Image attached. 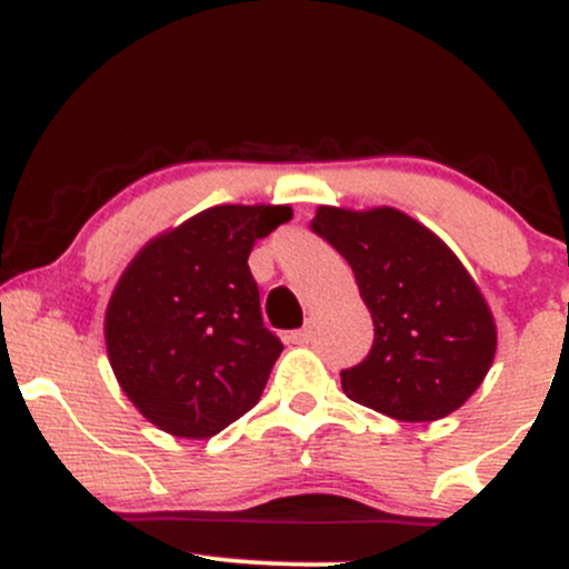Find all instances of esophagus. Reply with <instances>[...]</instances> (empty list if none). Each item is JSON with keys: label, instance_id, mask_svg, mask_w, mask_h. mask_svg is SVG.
Wrapping results in <instances>:
<instances>
[{"label": "esophagus", "instance_id": "34e87169", "mask_svg": "<svg viewBox=\"0 0 569 569\" xmlns=\"http://www.w3.org/2000/svg\"><path fill=\"white\" fill-rule=\"evenodd\" d=\"M289 339H291L293 345H310L312 342V329H310V326H305V329L291 331Z\"/></svg>", "mask_w": 569, "mask_h": 569}]
</instances>
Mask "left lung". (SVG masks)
Listing matches in <instances>:
<instances>
[{"instance_id":"8db88e82","label":"left lung","mask_w":569,"mask_h":569,"mask_svg":"<svg viewBox=\"0 0 569 569\" xmlns=\"http://www.w3.org/2000/svg\"><path fill=\"white\" fill-rule=\"evenodd\" d=\"M310 230L348 259L375 321L369 356L342 371L345 393L403 422H433L460 409L498 348L492 312L460 259L388 206H321Z\"/></svg>"}]
</instances>
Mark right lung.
Wrapping results in <instances>:
<instances>
[{"mask_svg":"<svg viewBox=\"0 0 569 569\" xmlns=\"http://www.w3.org/2000/svg\"><path fill=\"white\" fill-rule=\"evenodd\" d=\"M289 206H213L149 240L109 299L117 382L152 426L208 439L257 407L280 339L267 329L248 253Z\"/></svg>","mask_w":569,"mask_h":569,"instance_id":"1","label":"right lung"}]
</instances>
